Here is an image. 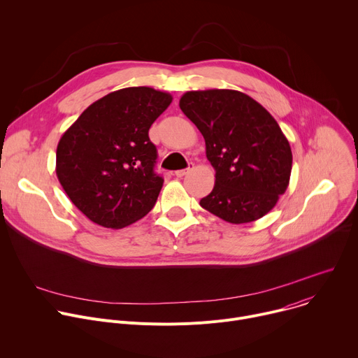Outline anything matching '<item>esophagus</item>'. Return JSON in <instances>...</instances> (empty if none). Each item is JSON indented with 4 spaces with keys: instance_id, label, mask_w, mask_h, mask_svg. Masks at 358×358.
I'll list each match as a JSON object with an SVG mask.
<instances>
[{
    "instance_id": "obj_1",
    "label": "esophagus",
    "mask_w": 358,
    "mask_h": 358,
    "mask_svg": "<svg viewBox=\"0 0 358 358\" xmlns=\"http://www.w3.org/2000/svg\"><path fill=\"white\" fill-rule=\"evenodd\" d=\"M191 167H192V164H189V167L188 169H184V170H177L174 174L178 177V178H181V177H184L189 170H191Z\"/></svg>"
}]
</instances>
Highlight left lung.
Masks as SVG:
<instances>
[{"mask_svg":"<svg viewBox=\"0 0 358 358\" xmlns=\"http://www.w3.org/2000/svg\"><path fill=\"white\" fill-rule=\"evenodd\" d=\"M180 109L203 136L215 170V185L199 206L231 224L266 215L289 185L293 159L273 116L231 89L187 92Z\"/></svg>","mask_w":358,"mask_h":358,"instance_id":"8db88e82","label":"left lung"}]
</instances>
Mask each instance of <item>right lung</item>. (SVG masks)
Masks as SVG:
<instances>
[{"mask_svg": "<svg viewBox=\"0 0 358 358\" xmlns=\"http://www.w3.org/2000/svg\"><path fill=\"white\" fill-rule=\"evenodd\" d=\"M171 101L167 92L124 87L96 100L62 134L57 176L92 222L120 229L155 207L164 180L148 130Z\"/></svg>", "mask_w": 358, "mask_h": 358, "instance_id": "1", "label": "right lung"}]
</instances>
